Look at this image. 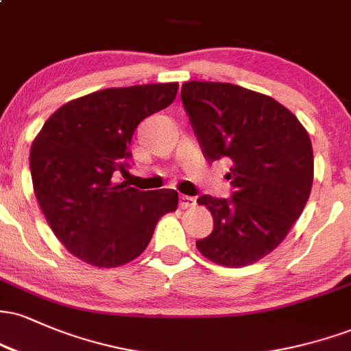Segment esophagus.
I'll return each mask as SVG.
<instances>
[{"instance_id": "obj_1", "label": "esophagus", "mask_w": 351, "mask_h": 351, "mask_svg": "<svg viewBox=\"0 0 351 351\" xmlns=\"http://www.w3.org/2000/svg\"><path fill=\"white\" fill-rule=\"evenodd\" d=\"M196 204V199L193 198V196H186V195H181L180 196V206L183 209H188V208H193Z\"/></svg>"}]
</instances>
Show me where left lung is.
Returning <instances> with one entry per match:
<instances>
[{
    "label": "left lung",
    "instance_id": "left-lung-1",
    "mask_svg": "<svg viewBox=\"0 0 351 351\" xmlns=\"http://www.w3.org/2000/svg\"><path fill=\"white\" fill-rule=\"evenodd\" d=\"M181 100L204 158L232 165L231 198H198L215 226L196 247L226 267L256 263L285 239L307 204L313 181L307 130L277 100L234 84L184 82Z\"/></svg>",
    "mask_w": 351,
    "mask_h": 351
}]
</instances>
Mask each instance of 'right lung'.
Masks as SVG:
<instances>
[{
  "instance_id": "obj_1",
  "label": "right lung",
  "mask_w": 351,
  "mask_h": 351,
  "mask_svg": "<svg viewBox=\"0 0 351 351\" xmlns=\"http://www.w3.org/2000/svg\"><path fill=\"white\" fill-rule=\"evenodd\" d=\"M178 82L106 88L56 110L31 145L34 195L64 247L95 267H119L145 251L175 189L119 183L136 125L175 100Z\"/></svg>"
}]
</instances>
